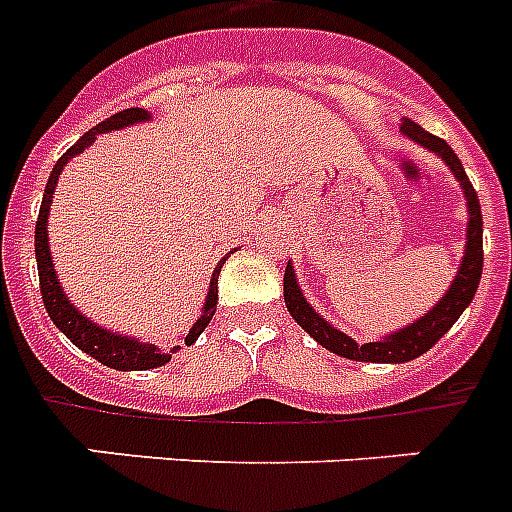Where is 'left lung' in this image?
I'll list each match as a JSON object with an SVG mask.
<instances>
[{
    "label": "left lung",
    "mask_w": 512,
    "mask_h": 512,
    "mask_svg": "<svg viewBox=\"0 0 512 512\" xmlns=\"http://www.w3.org/2000/svg\"><path fill=\"white\" fill-rule=\"evenodd\" d=\"M402 134L407 139H413L415 144H421L423 149H429L434 155H439L444 160V165L450 168V173L458 178L460 189L465 194V207H468V231H465V249L463 260H460V268L452 278L450 289L442 294V299L431 307L429 313H423L418 321H413L410 326L400 328V331H392V334L378 336L376 342L357 344L352 336H347L344 331L328 323L321 313H315V307L310 305L299 289L297 273H294V265H286L284 273V302L286 310L292 315L299 326L305 328L307 334L313 336L315 342L331 350L334 355L347 357V360H360V363H407V360H415L421 357L423 352H429L439 339H442L455 321H458L463 310L471 305L473 294L479 289L481 281V268H484V247H481V234H484V226H481V205L479 197H476V189L471 186L468 176H465L463 162L458 160V155L452 152V147L444 139H436L434 134L423 131L418 123H413L410 118L402 120L400 126Z\"/></svg>",
    "instance_id": "8db88e82"
}]
</instances>
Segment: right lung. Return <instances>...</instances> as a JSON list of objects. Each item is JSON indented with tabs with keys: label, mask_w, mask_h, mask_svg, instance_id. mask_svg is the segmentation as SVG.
Instances as JSON below:
<instances>
[{
	"label": "right lung",
	"mask_w": 512,
	"mask_h": 512,
	"mask_svg": "<svg viewBox=\"0 0 512 512\" xmlns=\"http://www.w3.org/2000/svg\"><path fill=\"white\" fill-rule=\"evenodd\" d=\"M147 120H152V115H149L147 110L131 107V110L115 112V115H110L107 120H102L99 126L86 131V134H83L81 139L57 160V165H54L52 173H49L44 199H41L39 220H36V265H39L41 299H44V307H47L49 318H52L54 326L60 328L62 334L68 336L70 342L76 344L78 350H83L86 355H91L94 360L107 365V368H115V371H149V368H160V365H165L170 360V352L178 350V347H173V350L168 352L162 350V347H157V344L141 342V339H134V336L110 331V328H105L102 323H94L91 318H86V315L70 302L68 294L62 292L60 278H57V270H54L52 252H49V207H52L54 186L60 181L62 168H65L73 157L81 155L83 149H89L91 144L97 141L99 134H112V131H120V128L136 126V123H147ZM234 252L236 249H231L226 257H231ZM226 257L215 265L205 305H202V315H199L197 323L189 328V334L184 336L186 347L197 342L199 334L207 328V323L213 321L215 307H218V273L220 268H223V263H226Z\"/></svg>",
	"instance_id": "1"
}]
</instances>
